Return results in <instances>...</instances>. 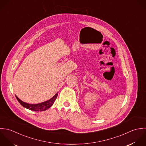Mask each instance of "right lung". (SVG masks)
<instances>
[{"instance_id":"obj_1","label":"right lung","mask_w":146,"mask_h":146,"mask_svg":"<svg viewBox=\"0 0 146 146\" xmlns=\"http://www.w3.org/2000/svg\"><path fill=\"white\" fill-rule=\"evenodd\" d=\"M58 95V92L50 99H49L46 102L40 103L38 104H29V103L24 102L22 100H21L16 95V99L18 100V102L20 103V104L24 108H26L29 109L31 111L38 112V111H46V110H48V108H50L53 105L54 102L55 101L56 99L57 98Z\"/></svg>"}]
</instances>
